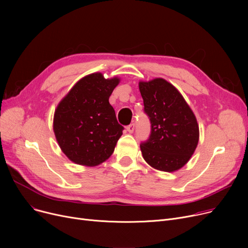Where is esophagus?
<instances>
[{"instance_id":"1","label":"esophagus","mask_w":248,"mask_h":248,"mask_svg":"<svg viewBox=\"0 0 248 248\" xmlns=\"http://www.w3.org/2000/svg\"><path fill=\"white\" fill-rule=\"evenodd\" d=\"M126 131H127L129 134H132V133L135 131V124H128V125L126 126Z\"/></svg>"}]
</instances>
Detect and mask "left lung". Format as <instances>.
Returning <instances> with one entry per match:
<instances>
[{
  "label": "left lung",
  "mask_w": 248,
  "mask_h": 248,
  "mask_svg": "<svg viewBox=\"0 0 248 248\" xmlns=\"http://www.w3.org/2000/svg\"><path fill=\"white\" fill-rule=\"evenodd\" d=\"M139 88L152 126L150 139L140 144L142 158L155 170L178 171L197 148L196 116L180 91L164 78L140 81Z\"/></svg>",
  "instance_id": "obj_1"
}]
</instances>
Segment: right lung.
<instances>
[{"instance_id": "obj_1", "label": "right lung", "mask_w": 248, "mask_h": 248, "mask_svg": "<svg viewBox=\"0 0 248 248\" xmlns=\"http://www.w3.org/2000/svg\"><path fill=\"white\" fill-rule=\"evenodd\" d=\"M120 81L119 77L106 79L100 72L88 74L58 103L53 131L71 162L95 167L112 155L124 126L117 123L108 99Z\"/></svg>"}]
</instances>
